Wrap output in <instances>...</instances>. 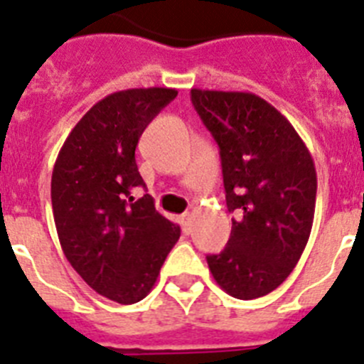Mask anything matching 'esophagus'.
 Wrapping results in <instances>:
<instances>
[{"label": "esophagus", "instance_id": "esophagus-1", "mask_svg": "<svg viewBox=\"0 0 364 364\" xmlns=\"http://www.w3.org/2000/svg\"><path fill=\"white\" fill-rule=\"evenodd\" d=\"M182 226H184V233H191V213L182 215Z\"/></svg>", "mask_w": 364, "mask_h": 364}]
</instances>
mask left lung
<instances>
[{"instance_id":"1","label":"left lung","mask_w":364,"mask_h":364,"mask_svg":"<svg viewBox=\"0 0 364 364\" xmlns=\"http://www.w3.org/2000/svg\"><path fill=\"white\" fill-rule=\"evenodd\" d=\"M191 102L218 144L228 210L239 215L228 246L205 257L210 272L231 297L268 295L294 272L310 239L314 159L294 125L253 92L191 89Z\"/></svg>"}]
</instances>
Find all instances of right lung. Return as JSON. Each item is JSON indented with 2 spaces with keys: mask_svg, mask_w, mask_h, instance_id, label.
<instances>
[{
  "mask_svg": "<svg viewBox=\"0 0 364 364\" xmlns=\"http://www.w3.org/2000/svg\"><path fill=\"white\" fill-rule=\"evenodd\" d=\"M176 89H127L100 100L74 125L58 153L50 198L67 260L100 295L120 304L153 290L180 228L156 211L134 151L149 122Z\"/></svg>",
  "mask_w": 364,
  "mask_h": 364,
  "instance_id": "obj_1",
  "label": "right lung"
}]
</instances>
